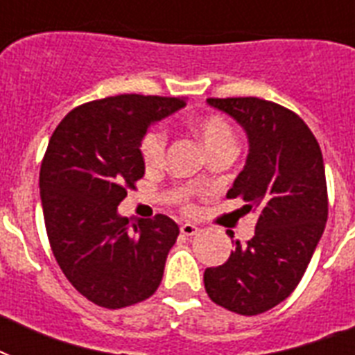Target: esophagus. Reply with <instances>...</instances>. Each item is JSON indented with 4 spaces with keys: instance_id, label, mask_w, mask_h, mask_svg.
<instances>
[{
    "instance_id": "obj_1",
    "label": "esophagus",
    "mask_w": 355,
    "mask_h": 355,
    "mask_svg": "<svg viewBox=\"0 0 355 355\" xmlns=\"http://www.w3.org/2000/svg\"><path fill=\"white\" fill-rule=\"evenodd\" d=\"M180 232L184 236H195V234L199 232V227H195L191 223H184V225H180Z\"/></svg>"
}]
</instances>
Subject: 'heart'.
<instances>
[{
    "instance_id": "b5f03b06",
    "label": "heart",
    "mask_w": 355,
    "mask_h": 355,
    "mask_svg": "<svg viewBox=\"0 0 355 355\" xmlns=\"http://www.w3.org/2000/svg\"><path fill=\"white\" fill-rule=\"evenodd\" d=\"M195 132L200 138L206 150L210 156L223 153V150L236 149V134L232 125L221 114H206L199 118L193 125ZM167 149V134L162 127H150L145 130L139 141V156L147 169H158L166 160ZM173 199L182 206L184 210H191V189L189 188H175L173 189Z\"/></svg>"
}]
</instances>
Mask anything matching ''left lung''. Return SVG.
Listing matches in <instances>:
<instances>
[{
	"mask_svg": "<svg viewBox=\"0 0 355 355\" xmlns=\"http://www.w3.org/2000/svg\"><path fill=\"white\" fill-rule=\"evenodd\" d=\"M247 130V164L228 199L256 211L254 237L205 270L208 297L237 315H259L284 302L302 280L328 219V188L319 141L304 119L258 97H210Z\"/></svg>",
	"mask_w": 355,
	"mask_h": 355,
	"instance_id": "8db88e82",
	"label": "left lung"
}]
</instances>
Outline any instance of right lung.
<instances>
[{
    "mask_svg": "<svg viewBox=\"0 0 355 355\" xmlns=\"http://www.w3.org/2000/svg\"><path fill=\"white\" fill-rule=\"evenodd\" d=\"M180 97L125 96L73 108L57 125L40 166V199L53 256L90 302L119 309L149 298L164 276L177 223L156 214L130 225L118 205L144 177L139 141Z\"/></svg>",
    "mask_w": 355,
    "mask_h": 355,
    "instance_id": "1",
    "label": "right lung"
}]
</instances>
